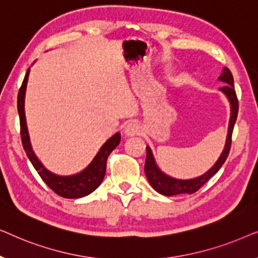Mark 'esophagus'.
<instances>
[{
    "label": "esophagus",
    "mask_w": 258,
    "mask_h": 258,
    "mask_svg": "<svg viewBox=\"0 0 258 258\" xmlns=\"http://www.w3.org/2000/svg\"><path fill=\"white\" fill-rule=\"evenodd\" d=\"M124 135L128 136V137H132V136H135L137 133H139V125H137V123L135 122H129L128 124L124 126Z\"/></svg>",
    "instance_id": "obj_1"
}]
</instances>
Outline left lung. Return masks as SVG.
I'll use <instances>...</instances> for the list:
<instances>
[{
	"mask_svg": "<svg viewBox=\"0 0 258 258\" xmlns=\"http://www.w3.org/2000/svg\"><path fill=\"white\" fill-rule=\"evenodd\" d=\"M218 81L225 83L223 87L220 88V90L227 96L229 103H230V119H229L228 135L227 140H225V146L223 151H222V154L220 155V157H218L216 163H215L207 172H204L203 175L190 179H178L167 175L158 168L156 161H155L153 151H151L149 146H147V158L146 164H144V171H146V176L148 181L150 183V185L153 186L157 192H160L161 195L175 196L181 195V194H189L190 195V194L196 192L204 183L209 181V179L220 170L225 160H227L231 147L232 130H234V125L238 114V101L237 96H236V91L234 87V77H232L230 70L224 67V68L222 69L220 77H218Z\"/></svg>",
	"mask_w": 258,
	"mask_h": 258,
	"instance_id": "1",
	"label": "left lung"
}]
</instances>
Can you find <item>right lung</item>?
<instances>
[{
	"mask_svg": "<svg viewBox=\"0 0 258 258\" xmlns=\"http://www.w3.org/2000/svg\"><path fill=\"white\" fill-rule=\"evenodd\" d=\"M30 68L28 69L24 77L22 87L19 91V97H17V110L20 115V124H21V139L22 144L28 158H29L31 164L36 169L38 175L43 179L45 184L50 188L52 191L57 195L64 197V199H80L89 195L96 190L103 181L105 175V168H107V160L109 154L118 146L121 142V135L119 133H116L110 139L104 142L103 146L100 148L96 156L93 158L89 165L84 168L82 171L77 172L74 175L61 176L56 175L54 172L49 171L47 168L42 164V162L38 160L36 154L34 153L33 147H31L29 132H28L26 111H24V100H26V91L27 83L29 79Z\"/></svg>",
	"mask_w": 258,
	"mask_h": 258,
	"instance_id": "add662e5",
	"label": "right lung"
}]
</instances>
